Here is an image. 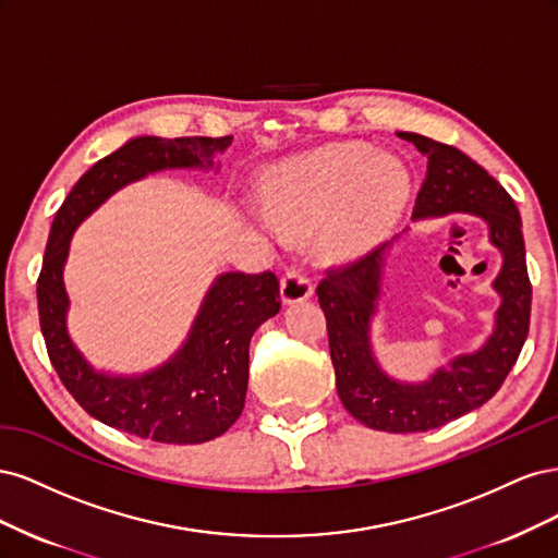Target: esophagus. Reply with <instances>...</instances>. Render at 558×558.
Segmentation results:
<instances>
[{
	"label": "esophagus",
	"mask_w": 558,
	"mask_h": 558,
	"mask_svg": "<svg viewBox=\"0 0 558 558\" xmlns=\"http://www.w3.org/2000/svg\"><path fill=\"white\" fill-rule=\"evenodd\" d=\"M314 286L307 275L298 272V269H291L281 277V300L283 305H295V302H302L312 298Z\"/></svg>",
	"instance_id": "34e87169"
}]
</instances>
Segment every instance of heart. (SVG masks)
<instances>
[{
  "instance_id": "b5f03b06",
  "label": "heart",
  "mask_w": 558,
  "mask_h": 558,
  "mask_svg": "<svg viewBox=\"0 0 558 558\" xmlns=\"http://www.w3.org/2000/svg\"><path fill=\"white\" fill-rule=\"evenodd\" d=\"M412 195V174L398 156L363 142L332 144L275 167L260 185L269 221L286 234L326 226L340 253L375 246L396 226Z\"/></svg>"
}]
</instances>
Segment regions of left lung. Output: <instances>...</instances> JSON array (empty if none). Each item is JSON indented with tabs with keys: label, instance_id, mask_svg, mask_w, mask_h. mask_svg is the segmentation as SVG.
Wrapping results in <instances>:
<instances>
[{
	"label": "left lung",
	"instance_id": "obj_1",
	"mask_svg": "<svg viewBox=\"0 0 558 558\" xmlns=\"http://www.w3.org/2000/svg\"><path fill=\"white\" fill-rule=\"evenodd\" d=\"M428 158L426 181L414 218L475 214L488 226V240L502 253L494 281L500 295L496 328L475 351L456 356L430 379L408 384L388 377L369 344V320L377 310L386 242L363 258L328 269L316 295L326 314L337 396L361 424L386 433H426L440 428L494 398L517 363L531 320V281L523 248L521 216L510 193L470 160L463 150L416 132H398ZM396 240V238H393Z\"/></svg>",
	"mask_w": 558,
	"mask_h": 558
}]
</instances>
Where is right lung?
<instances>
[{
    "label": "right lung",
    "instance_id": "add662e5",
    "mask_svg": "<svg viewBox=\"0 0 558 558\" xmlns=\"http://www.w3.org/2000/svg\"><path fill=\"white\" fill-rule=\"evenodd\" d=\"M232 137H134L83 174L50 226L37 281L39 324L58 377L74 400L102 424L165 445H202L223 435L244 410L248 342L281 307L272 272L216 277L174 356L144 375L113 377L81 356L66 332L70 298L62 267L83 218L123 185L160 170H209Z\"/></svg>",
    "mask_w": 558,
    "mask_h": 558
}]
</instances>
